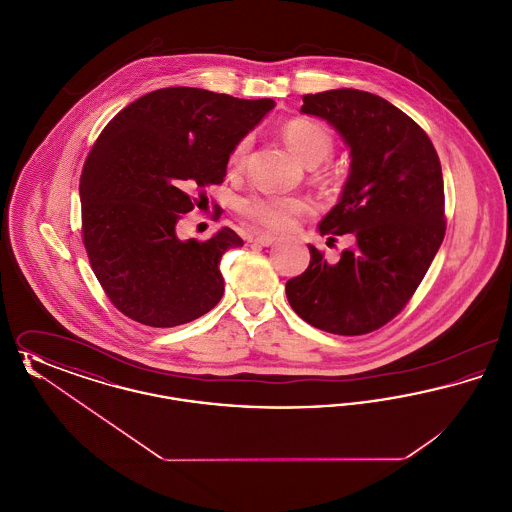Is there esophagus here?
<instances>
[{"label": "esophagus", "instance_id": "obj_1", "mask_svg": "<svg viewBox=\"0 0 512 512\" xmlns=\"http://www.w3.org/2000/svg\"><path fill=\"white\" fill-rule=\"evenodd\" d=\"M253 242L263 245V247H268V245H272L276 242V238H274V236H268V234H259V236L253 238Z\"/></svg>", "mask_w": 512, "mask_h": 512}]
</instances>
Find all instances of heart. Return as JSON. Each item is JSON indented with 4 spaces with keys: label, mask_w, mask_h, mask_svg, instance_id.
<instances>
[{
    "label": "heart",
    "mask_w": 512,
    "mask_h": 512,
    "mask_svg": "<svg viewBox=\"0 0 512 512\" xmlns=\"http://www.w3.org/2000/svg\"><path fill=\"white\" fill-rule=\"evenodd\" d=\"M282 136L293 153L307 165L315 167L320 180H332L330 169H318L332 151H334V136L332 132L313 119L297 117L282 126ZM251 147V138H240L228 155V167L240 172L247 163ZM238 211L249 224L267 232H286L290 230L297 217L311 211V201L301 195L251 194L242 197L238 203Z\"/></svg>",
    "instance_id": "b5f03b06"
}]
</instances>
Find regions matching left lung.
<instances>
[{"label":"left lung","mask_w":512,"mask_h":512,"mask_svg":"<svg viewBox=\"0 0 512 512\" xmlns=\"http://www.w3.org/2000/svg\"><path fill=\"white\" fill-rule=\"evenodd\" d=\"M301 113L330 122L351 153L338 205L320 220L334 244L351 234L338 263L309 245V267L286 282L293 311L338 336L374 332L397 317L445 236L438 153L428 134L380 96L341 88L303 96Z\"/></svg>","instance_id":"obj_1"}]
</instances>
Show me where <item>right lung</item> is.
Listing matches in <instances>:
<instances>
[{"label":"right lung","instance_id":"obj_1","mask_svg":"<svg viewBox=\"0 0 512 512\" xmlns=\"http://www.w3.org/2000/svg\"><path fill=\"white\" fill-rule=\"evenodd\" d=\"M272 107V99L161 88L103 128L80 176L82 242L122 315L172 328L219 303L220 259L244 240L230 228L205 242L180 240L176 222L199 207L203 188L224 180L230 149Z\"/></svg>","mask_w":512,"mask_h":512}]
</instances>
